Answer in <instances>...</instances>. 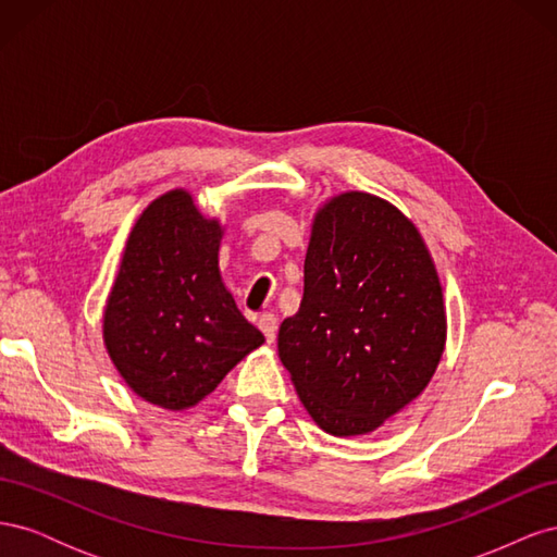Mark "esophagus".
I'll use <instances>...</instances> for the list:
<instances>
[{"label":"esophagus","mask_w":557,"mask_h":557,"mask_svg":"<svg viewBox=\"0 0 557 557\" xmlns=\"http://www.w3.org/2000/svg\"><path fill=\"white\" fill-rule=\"evenodd\" d=\"M258 325H260V330L264 334V339L272 344L276 339V332H278V318L274 313H262Z\"/></svg>","instance_id":"esophagus-1"}]
</instances>
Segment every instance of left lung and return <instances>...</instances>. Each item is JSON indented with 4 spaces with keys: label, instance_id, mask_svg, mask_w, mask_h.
<instances>
[{
    "label": "left lung",
    "instance_id": "1",
    "mask_svg": "<svg viewBox=\"0 0 557 557\" xmlns=\"http://www.w3.org/2000/svg\"><path fill=\"white\" fill-rule=\"evenodd\" d=\"M446 344L442 283L416 225L369 193L313 218L305 297L278 358L320 430L374 432L425 391Z\"/></svg>",
    "mask_w": 557,
    "mask_h": 557
}]
</instances>
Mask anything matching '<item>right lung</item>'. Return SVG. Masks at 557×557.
Here are the masks:
<instances>
[{
  "instance_id": "1",
  "label": "right lung",
  "mask_w": 557,
  "mask_h": 557,
  "mask_svg": "<svg viewBox=\"0 0 557 557\" xmlns=\"http://www.w3.org/2000/svg\"><path fill=\"white\" fill-rule=\"evenodd\" d=\"M223 227L172 190L139 215L104 309V344L134 393L183 411L215 391L264 336L218 272Z\"/></svg>"
}]
</instances>
